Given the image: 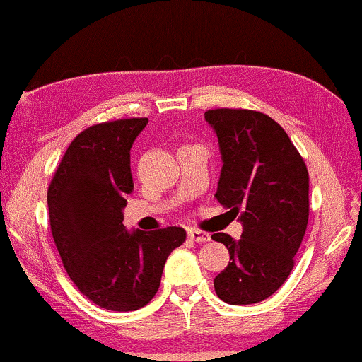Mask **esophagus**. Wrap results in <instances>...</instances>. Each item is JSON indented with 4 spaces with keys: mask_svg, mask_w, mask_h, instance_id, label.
<instances>
[{
    "mask_svg": "<svg viewBox=\"0 0 362 362\" xmlns=\"http://www.w3.org/2000/svg\"><path fill=\"white\" fill-rule=\"evenodd\" d=\"M188 238L193 240V242H197V243H202V242H209V240H211V236H209L207 233L200 231V229H188Z\"/></svg>",
    "mask_w": 362,
    "mask_h": 362,
    "instance_id": "34e87169",
    "label": "esophagus"
}]
</instances>
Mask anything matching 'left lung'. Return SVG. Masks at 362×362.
<instances>
[{
	"mask_svg": "<svg viewBox=\"0 0 362 362\" xmlns=\"http://www.w3.org/2000/svg\"><path fill=\"white\" fill-rule=\"evenodd\" d=\"M216 131L223 169L216 198L240 214V240L216 233L226 245V269L214 279L226 304H257L286 281L309 221V173L288 134L269 115L243 108L205 112Z\"/></svg>",
	"mask_w": 362,
	"mask_h": 362,
	"instance_id": "left-lung-1",
	"label": "left lung"
}]
</instances>
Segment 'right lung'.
<instances>
[{
  "mask_svg": "<svg viewBox=\"0 0 362 362\" xmlns=\"http://www.w3.org/2000/svg\"><path fill=\"white\" fill-rule=\"evenodd\" d=\"M148 119H120L74 138L48 188L52 235L74 285L108 310H136L160 286L170 252L185 243L182 228L127 231L126 197L133 192L131 146Z\"/></svg>",
  "mask_w": 362,
  "mask_h": 362,
  "instance_id": "add662e5",
  "label": "right lung"
}]
</instances>
